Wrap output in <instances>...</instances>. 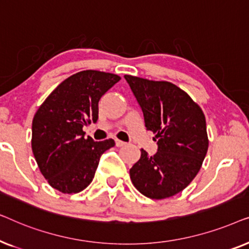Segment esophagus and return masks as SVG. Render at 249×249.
<instances>
[{"instance_id":"obj_1","label":"esophagus","mask_w":249,"mask_h":249,"mask_svg":"<svg viewBox=\"0 0 249 249\" xmlns=\"http://www.w3.org/2000/svg\"><path fill=\"white\" fill-rule=\"evenodd\" d=\"M115 145H117L118 147H121V146L125 145V142H122V141H119V139H115Z\"/></svg>"}]
</instances>
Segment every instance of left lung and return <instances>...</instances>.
I'll list each match as a JSON object with an SVG mask.
<instances>
[{
  "instance_id": "left-lung-1",
  "label": "left lung",
  "mask_w": 249,
  "mask_h": 249,
  "mask_svg": "<svg viewBox=\"0 0 249 249\" xmlns=\"http://www.w3.org/2000/svg\"><path fill=\"white\" fill-rule=\"evenodd\" d=\"M144 115L145 127L155 134L158 152L141 159L130 169L134 186L152 199L171 197L186 188L205 159L209 139L202 108L188 94L169 81L125 74Z\"/></svg>"
}]
</instances>
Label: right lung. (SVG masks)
Here are the masks:
<instances>
[{
	"mask_svg": "<svg viewBox=\"0 0 249 249\" xmlns=\"http://www.w3.org/2000/svg\"><path fill=\"white\" fill-rule=\"evenodd\" d=\"M121 78L85 70L62 81L44 101L33 119L32 148L38 168L54 189L63 194L84 190L100 158L113 139L85 138L83 128L98 119V102Z\"/></svg>",
	"mask_w": 249,
	"mask_h": 249,
	"instance_id": "1",
	"label": "right lung"
}]
</instances>
